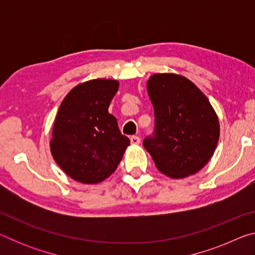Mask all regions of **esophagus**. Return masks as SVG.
<instances>
[{
  "label": "esophagus",
  "mask_w": 255,
  "mask_h": 255,
  "mask_svg": "<svg viewBox=\"0 0 255 255\" xmlns=\"http://www.w3.org/2000/svg\"><path fill=\"white\" fill-rule=\"evenodd\" d=\"M130 143H131L132 145L139 144V143H140V138L137 137V136H131V137H130Z\"/></svg>",
  "instance_id": "esophagus-1"
}]
</instances>
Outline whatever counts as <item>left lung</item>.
<instances>
[{"mask_svg": "<svg viewBox=\"0 0 255 255\" xmlns=\"http://www.w3.org/2000/svg\"><path fill=\"white\" fill-rule=\"evenodd\" d=\"M154 107L155 131L143 145L155 166L172 179L199 172L217 146L219 122L204 93L187 77L154 74L147 81Z\"/></svg>", "mask_w": 255, "mask_h": 255, "instance_id": "8db88e82", "label": "left lung"}]
</instances>
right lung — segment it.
Listing matches in <instances>:
<instances>
[{"label":"right lung","mask_w":255,"mask_h":255,"mask_svg":"<svg viewBox=\"0 0 255 255\" xmlns=\"http://www.w3.org/2000/svg\"><path fill=\"white\" fill-rule=\"evenodd\" d=\"M119 89L116 80L96 79L73 88L60 103L50 152L77 182L96 184L110 176L129 146L108 108Z\"/></svg>","instance_id":"obj_1"}]
</instances>
